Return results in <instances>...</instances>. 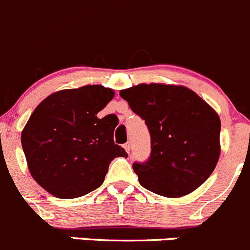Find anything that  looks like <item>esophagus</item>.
Masks as SVG:
<instances>
[{
  "label": "esophagus",
  "mask_w": 250,
  "mask_h": 250,
  "mask_svg": "<svg viewBox=\"0 0 250 250\" xmlns=\"http://www.w3.org/2000/svg\"><path fill=\"white\" fill-rule=\"evenodd\" d=\"M123 148L125 149V151H127V153H129V151H130V143L123 144Z\"/></svg>",
  "instance_id": "34e87169"
}]
</instances>
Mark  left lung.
<instances>
[{
    "label": "left lung",
    "mask_w": 250,
    "mask_h": 250,
    "mask_svg": "<svg viewBox=\"0 0 250 250\" xmlns=\"http://www.w3.org/2000/svg\"><path fill=\"white\" fill-rule=\"evenodd\" d=\"M120 96L150 133V157L133 164L141 185L165 197H181L201 186L221 153L216 111L185 86L141 83Z\"/></svg>",
    "instance_id": "obj_1"
}]
</instances>
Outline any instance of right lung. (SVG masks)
Wrapping results in <instances>:
<instances>
[{
  "label": "right lung",
  "mask_w": 250,
  "mask_h": 250,
  "mask_svg": "<svg viewBox=\"0 0 250 250\" xmlns=\"http://www.w3.org/2000/svg\"><path fill=\"white\" fill-rule=\"evenodd\" d=\"M114 91L87 85L51 93L30 114L22 148L30 175L55 197L75 199L102 185L109 164L128 157L114 144L116 125L97 117Z\"/></svg>",
  "instance_id": "right-lung-1"
}]
</instances>
